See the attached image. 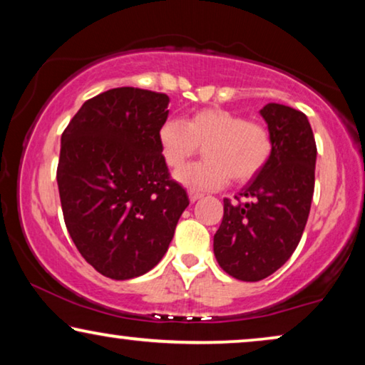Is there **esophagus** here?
I'll list each match as a JSON object with an SVG mask.
<instances>
[{
  "mask_svg": "<svg viewBox=\"0 0 365 365\" xmlns=\"http://www.w3.org/2000/svg\"><path fill=\"white\" fill-rule=\"evenodd\" d=\"M202 196H204L202 192H199V191H194V189H189V199H191V202L197 201V199H201Z\"/></svg>",
  "mask_w": 365,
  "mask_h": 365,
  "instance_id": "esophagus-1",
  "label": "esophagus"
}]
</instances>
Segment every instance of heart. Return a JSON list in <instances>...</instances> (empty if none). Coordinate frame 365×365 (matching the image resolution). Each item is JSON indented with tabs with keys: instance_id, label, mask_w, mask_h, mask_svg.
<instances>
[{
	"instance_id": "heart-1",
	"label": "heart",
	"mask_w": 365,
	"mask_h": 365,
	"mask_svg": "<svg viewBox=\"0 0 365 365\" xmlns=\"http://www.w3.org/2000/svg\"><path fill=\"white\" fill-rule=\"evenodd\" d=\"M164 161L181 168L201 148L202 163H194L174 174L178 182L194 191H211L227 182H246L257 176L272 154L271 131L261 123L219 108L196 111L187 121L169 118L159 129Z\"/></svg>"
}]
</instances>
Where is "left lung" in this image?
Segmentation results:
<instances>
[{
  "label": "left lung",
  "instance_id": "8db88e82",
  "mask_svg": "<svg viewBox=\"0 0 365 365\" xmlns=\"http://www.w3.org/2000/svg\"><path fill=\"white\" fill-rule=\"evenodd\" d=\"M261 116L272 136L262 171L239 192L249 202L224 199L214 234V256L229 276L256 282L287 262L306 227L316 181L317 148L304 113L269 103Z\"/></svg>",
  "mask_w": 365,
  "mask_h": 365
}]
</instances>
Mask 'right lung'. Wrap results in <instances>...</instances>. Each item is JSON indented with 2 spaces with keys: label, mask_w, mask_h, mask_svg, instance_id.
<instances>
[{
  "label": "right lung",
  "mask_w": 365,
  "mask_h": 365,
  "mask_svg": "<svg viewBox=\"0 0 365 365\" xmlns=\"http://www.w3.org/2000/svg\"><path fill=\"white\" fill-rule=\"evenodd\" d=\"M166 94L114 88L88 99L61 136L56 181L74 246L116 281L156 266L189 206L169 178L159 129Z\"/></svg>",
  "instance_id": "add662e5"
}]
</instances>
